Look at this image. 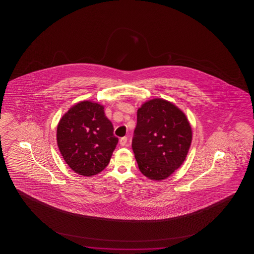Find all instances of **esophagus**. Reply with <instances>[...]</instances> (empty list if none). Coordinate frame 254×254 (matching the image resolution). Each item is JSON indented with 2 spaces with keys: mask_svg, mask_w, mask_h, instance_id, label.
Wrapping results in <instances>:
<instances>
[{
  "mask_svg": "<svg viewBox=\"0 0 254 254\" xmlns=\"http://www.w3.org/2000/svg\"><path fill=\"white\" fill-rule=\"evenodd\" d=\"M120 144H121V146H127V137H122L120 139Z\"/></svg>",
  "mask_w": 254,
  "mask_h": 254,
  "instance_id": "obj_1",
  "label": "esophagus"
}]
</instances>
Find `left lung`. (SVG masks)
Listing matches in <instances>:
<instances>
[{"label": "left lung", "instance_id": "1", "mask_svg": "<svg viewBox=\"0 0 254 254\" xmlns=\"http://www.w3.org/2000/svg\"><path fill=\"white\" fill-rule=\"evenodd\" d=\"M191 142V126L175 105L153 99L138 109L132 148L139 171L149 180L169 177L184 162Z\"/></svg>", "mask_w": 254, "mask_h": 254}]
</instances>
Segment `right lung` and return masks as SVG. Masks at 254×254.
<instances>
[{
    "mask_svg": "<svg viewBox=\"0 0 254 254\" xmlns=\"http://www.w3.org/2000/svg\"><path fill=\"white\" fill-rule=\"evenodd\" d=\"M56 137L66 163L83 176L104 170L119 140L104 107L88 101L74 105L63 115Z\"/></svg>",
    "mask_w": 254,
    "mask_h": 254,
    "instance_id": "add662e5",
    "label": "right lung"
}]
</instances>
